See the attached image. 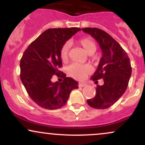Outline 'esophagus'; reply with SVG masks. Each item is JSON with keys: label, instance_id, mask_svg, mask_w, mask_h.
I'll use <instances>...</instances> for the list:
<instances>
[{"label": "esophagus", "instance_id": "34e87169", "mask_svg": "<svg viewBox=\"0 0 145 145\" xmlns=\"http://www.w3.org/2000/svg\"><path fill=\"white\" fill-rule=\"evenodd\" d=\"M86 82H79V84H78V86H79V87H84V86H86Z\"/></svg>", "mask_w": 145, "mask_h": 145}]
</instances>
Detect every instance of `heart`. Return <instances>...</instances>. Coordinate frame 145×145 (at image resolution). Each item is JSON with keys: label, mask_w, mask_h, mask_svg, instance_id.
I'll return each mask as SVG.
<instances>
[{"label": "heart", "mask_w": 145, "mask_h": 145, "mask_svg": "<svg viewBox=\"0 0 145 145\" xmlns=\"http://www.w3.org/2000/svg\"><path fill=\"white\" fill-rule=\"evenodd\" d=\"M78 44L80 45L88 54H91L96 50V44L91 37H83L78 41ZM69 44L65 43L63 45L60 50V56L63 61L67 60L68 52H69ZM91 71V67L87 65H80L74 63L69 66L68 69L69 74L73 78L77 80H82Z\"/></svg>", "instance_id": "1"}]
</instances>
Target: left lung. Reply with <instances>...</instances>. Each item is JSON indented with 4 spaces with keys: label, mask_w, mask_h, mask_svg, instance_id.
Instances as JSON below:
<instances>
[{
    "label": "left lung",
    "mask_w": 145,
    "mask_h": 145,
    "mask_svg": "<svg viewBox=\"0 0 145 145\" xmlns=\"http://www.w3.org/2000/svg\"><path fill=\"white\" fill-rule=\"evenodd\" d=\"M83 32L91 35L99 43L101 56L92 80L103 78L104 84L97 85L96 95L87 100L91 107L105 109L110 107L125 92L131 75L129 58L120 44L108 33L97 28H84Z\"/></svg>",
    "instance_id": "8db88e82"
}]
</instances>
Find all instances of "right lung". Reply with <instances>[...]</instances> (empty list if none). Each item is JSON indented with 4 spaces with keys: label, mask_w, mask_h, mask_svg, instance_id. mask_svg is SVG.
<instances>
[{
    "label": "right lung",
    "mask_w": 145,
    "mask_h": 145,
    "mask_svg": "<svg viewBox=\"0 0 145 145\" xmlns=\"http://www.w3.org/2000/svg\"><path fill=\"white\" fill-rule=\"evenodd\" d=\"M80 28H58L45 31L28 46L20 60V78L30 97L45 109H58L65 106L78 82L59 70L62 67L60 50L63 44ZM61 74H60L59 73ZM54 74L63 78L52 83Z\"/></svg>",
    "instance_id": "add662e5"
}]
</instances>
